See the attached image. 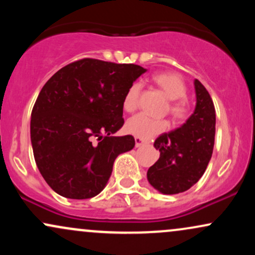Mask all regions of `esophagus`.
<instances>
[{"label": "esophagus", "instance_id": "esophagus-1", "mask_svg": "<svg viewBox=\"0 0 255 255\" xmlns=\"http://www.w3.org/2000/svg\"><path fill=\"white\" fill-rule=\"evenodd\" d=\"M144 144H146L144 139H141V137L139 136H135V147H140V146H142Z\"/></svg>", "mask_w": 255, "mask_h": 255}]
</instances>
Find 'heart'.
Listing matches in <instances>:
<instances>
[{"label": "heart", "mask_w": 255, "mask_h": 255, "mask_svg": "<svg viewBox=\"0 0 255 255\" xmlns=\"http://www.w3.org/2000/svg\"><path fill=\"white\" fill-rule=\"evenodd\" d=\"M152 80L162 90L165 97L170 99L168 109L172 118L176 120L186 119L189 114V102L184 96L187 92V86L183 79L177 73L162 72L154 74ZM140 91H141L140 84L134 83L126 92L124 109L127 113H134L139 107ZM126 128L133 135L142 139H150L168 129L169 122L166 120L152 119L145 114H139L128 120Z\"/></svg>", "instance_id": "1"}]
</instances>
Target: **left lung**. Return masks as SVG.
Here are the masks:
<instances>
[{"mask_svg": "<svg viewBox=\"0 0 255 255\" xmlns=\"http://www.w3.org/2000/svg\"><path fill=\"white\" fill-rule=\"evenodd\" d=\"M197 105L180 128L159 135L154 147L159 159L147 170V180L163 194L186 192L200 180L211 159L216 133L212 98L198 79L194 80Z\"/></svg>", "mask_w": 255, "mask_h": 255, "instance_id": "1", "label": "left lung"}]
</instances>
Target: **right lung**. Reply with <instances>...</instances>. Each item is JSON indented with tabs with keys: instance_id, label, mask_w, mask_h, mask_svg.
<instances>
[{
	"instance_id": "1",
	"label": "right lung",
	"mask_w": 255,
	"mask_h": 255,
	"mask_svg": "<svg viewBox=\"0 0 255 255\" xmlns=\"http://www.w3.org/2000/svg\"><path fill=\"white\" fill-rule=\"evenodd\" d=\"M145 72L83 58L46 81L32 109L31 142L40 174L57 194L89 199L103 191L116 157L135 145L131 135L111 134L125 124L126 92Z\"/></svg>"
}]
</instances>
